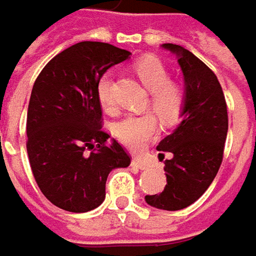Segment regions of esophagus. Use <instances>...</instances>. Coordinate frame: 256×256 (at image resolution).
<instances>
[{
  "label": "esophagus",
  "mask_w": 256,
  "mask_h": 256,
  "mask_svg": "<svg viewBox=\"0 0 256 256\" xmlns=\"http://www.w3.org/2000/svg\"><path fill=\"white\" fill-rule=\"evenodd\" d=\"M132 166H134V167H136V168H140V170H147V167H148L144 161L136 160V158H134V160H132Z\"/></svg>",
  "instance_id": "esophagus-1"
}]
</instances>
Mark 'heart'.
<instances>
[{
  "label": "heart",
  "mask_w": 256,
  "mask_h": 256,
  "mask_svg": "<svg viewBox=\"0 0 256 256\" xmlns=\"http://www.w3.org/2000/svg\"><path fill=\"white\" fill-rule=\"evenodd\" d=\"M135 73L151 92V108L161 121L172 124L177 121L184 108V90L176 82L170 80V74L158 58L146 56L135 62ZM98 98L104 108L114 105L112 79L109 74L100 78L98 84ZM157 120L151 115L128 116L115 126V135L125 147L140 151L157 134Z\"/></svg>",
  "instance_id": "heart-1"
}]
</instances>
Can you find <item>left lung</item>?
<instances>
[{
    "label": "left lung",
    "instance_id": "obj_1",
    "mask_svg": "<svg viewBox=\"0 0 256 256\" xmlns=\"http://www.w3.org/2000/svg\"><path fill=\"white\" fill-rule=\"evenodd\" d=\"M177 56L184 78V108L180 125L157 146L172 158L164 161L167 184L160 194L146 196L150 206L180 210L194 203L212 184L224 158L228 108L216 74L178 44L161 46Z\"/></svg>",
    "mask_w": 256,
    "mask_h": 256
}]
</instances>
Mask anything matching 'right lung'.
<instances>
[{
	"instance_id": "add662e5",
	"label": "right lung",
	"mask_w": 256,
	"mask_h": 256,
	"mask_svg": "<svg viewBox=\"0 0 256 256\" xmlns=\"http://www.w3.org/2000/svg\"><path fill=\"white\" fill-rule=\"evenodd\" d=\"M130 54L108 43L82 42L52 58L34 82L27 112L28 160L42 193L63 210L96 209L105 200L109 172L131 162L102 131L98 98L104 73Z\"/></svg>"
}]
</instances>
